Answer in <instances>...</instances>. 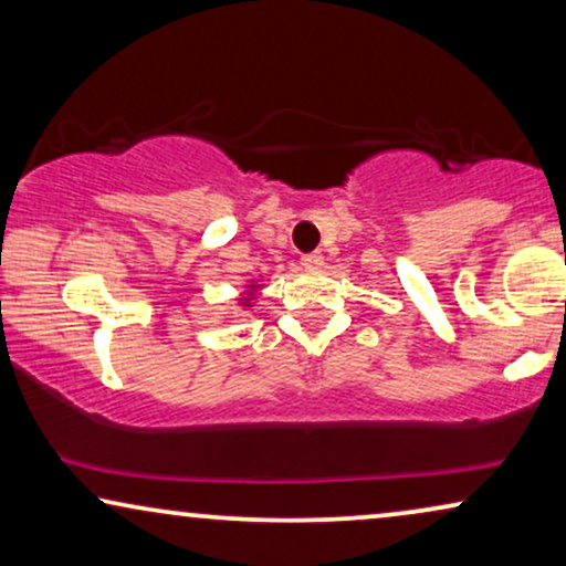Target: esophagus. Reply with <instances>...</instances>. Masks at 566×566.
Segmentation results:
<instances>
[{
    "instance_id": "obj_1",
    "label": "esophagus",
    "mask_w": 566,
    "mask_h": 566,
    "mask_svg": "<svg viewBox=\"0 0 566 566\" xmlns=\"http://www.w3.org/2000/svg\"><path fill=\"white\" fill-rule=\"evenodd\" d=\"M301 265H304V268H322V265H324L322 252H308V254H304V258H301Z\"/></svg>"
}]
</instances>
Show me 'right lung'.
<instances>
[{
	"instance_id": "right-lung-1",
	"label": "right lung",
	"mask_w": 566,
	"mask_h": 566,
	"mask_svg": "<svg viewBox=\"0 0 566 566\" xmlns=\"http://www.w3.org/2000/svg\"><path fill=\"white\" fill-rule=\"evenodd\" d=\"M244 301V304H247V301H250V298H242Z\"/></svg>"
}]
</instances>
